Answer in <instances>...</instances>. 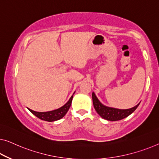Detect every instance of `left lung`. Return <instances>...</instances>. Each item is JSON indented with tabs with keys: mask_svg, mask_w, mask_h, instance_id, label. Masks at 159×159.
Masks as SVG:
<instances>
[{
	"mask_svg": "<svg viewBox=\"0 0 159 159\" xmlns=\"http://www.w3.org/2000/svg\"><path fill=\"white\" fill-rule=\"evenodd\" d=\"M92 99H93V103L95 110L98 113L100 116L108 120L111 121H115V120H119L123 118L129 116L130 114L134 112L138 107L139 103L134 107L129 109H117V108H113L107 107V106H103L102 103H100V101L98 100L96 95L94 93H92Z\"/></svg>",
	"mask_w": 159,
	"mask_h": 159,
	"instance_id": "obj_1",
	"label": "left lung"
}]
</instances>
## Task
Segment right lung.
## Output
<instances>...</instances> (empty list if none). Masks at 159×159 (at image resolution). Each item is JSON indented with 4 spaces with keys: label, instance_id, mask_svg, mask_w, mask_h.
I'll list each match as a JSON object with an SVG mask.
<instances>
[{
    "label": "right lung",
    "instance_id": "add662e5",
    "mask_svg": "<svg viewBox=\"0 0 159 159\" xmlns=\"http://www.w3.org/2000/svg\"><path fill=\"white\" fill-rule=\"evenodd\" d=\"M72 99L73 96L70 97L69 101L64 106L60 108H58V109L54 111H48V112H37V111H34L30 109H29V111L33 114H34L35 116L43 120H46V121L48 122L55 121V120L62 118L66 114V113L68 112V109H69L70 105H71Z\"/></svg>",
    "mask_w": 159,
    "mask_h": 159
}]
</instances>
